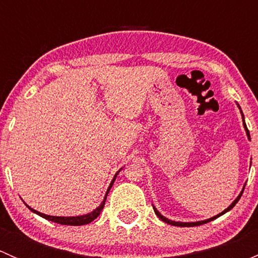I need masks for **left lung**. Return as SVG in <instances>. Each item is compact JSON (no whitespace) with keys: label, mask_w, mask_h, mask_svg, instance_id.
I'll return each instance as SVG.
<instances>
[{"label":"left lung","mask_w":258,"mask_h":258,"mask_svg":"<svg viewBox=\"0 0 258 258\" xmlns=\"http://www.w3.org/2000/svg\"><path fill=\"white\" fill-rule=\"evenodd\" d=\"M236 105H237L238 110H240V112H241V116H242V122H243V128H244V131H246L247 139H248L249 141H251V136H249V132H248V130H247L246 122H244V116H243V112H242V110H241L240 105H238L237 102H236ZM244 186H246V184H243V187H242V191L240 192V195H238V196L236 197V200H235V201H233L232 204H231L230 206L227 207V209H226V210H223L222 212H221V213H218V215L213 216V217H211V218H207V220H204V221H196V222H181V221H172V220H170V218L165 217V216H163V215H161V213H160V211H157V209H156V207L153 206V205H152V206H153V210H155V213H156V215H157V217L160 218V220H162L163 222L168 223V225H172V226H178V227H194V226H200V225H204V223H207V222H210V221H213V220H215V218L220 217V216L225 215L226 212H228V211H230V210H232L233 207L236 206V204H237V202H238V200L241 199L242 194H243Z\"/></svg>","instance_id":"8db88e82"}]
</instances>
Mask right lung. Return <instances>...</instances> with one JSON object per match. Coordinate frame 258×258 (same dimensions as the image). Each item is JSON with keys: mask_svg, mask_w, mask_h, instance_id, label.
I'll use <instances>...</instances> for the list:
<instances>
[{"mask_svg": "<svg viewBox=\"0 0 258 258\" xmlns=\"http://www.w3.org/2000/svg\"><path fill=\"white\" fill-rule=\"evenodd\" d=\"M122 168H119L118 171H117V173L114 175V177L112 178V181H111L110 186H108L107 188V192H106L105 197H103V201L101 202V205L98 207H96L95 210L91 211V212L88 213H85V215H80V216H49V215H45V213H41L38 212V211L33 210L32 207H30L28 205H26V206L28 207L31 211H32L33 213H36V215L41 216V217H43L45 220H48V221H52V222H56V223H59V225H67V226H82V225H87V223L92 222L95 218L98 217V215L101 213V211L103 210V207H105V202H106V199H107V195L108 192H110L111 187H112L114 179H116L117 175L119 173V171H121Z\"/></svg>", "mask_w": 258, "mask_h": 258, "instance_id": "right-lung-1", "label": "right lung"}]
</instances>
